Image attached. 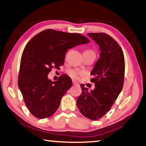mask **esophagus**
I'll return each instance as SVG.
<instances>
[{
  "label": "esophagus",
  "instance_id": "esophagus-1",
  "mask_svg": "<svg viewBox=\"0 0 146 146\" xmlns=\"http://www.w3.org/2000/svg\"><path fill=\"white\" fill-rule=\"evenodd\" d=\"M72 84L74 85V86H75V85H78V83L75 82V81H73V82H72Z\"/></svg>",
  "mask_w": 146,
  "mask_h": 146
}]
</instances>
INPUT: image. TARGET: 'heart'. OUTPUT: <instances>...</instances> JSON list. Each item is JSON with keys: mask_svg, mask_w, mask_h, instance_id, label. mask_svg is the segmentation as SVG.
I'll list each match as a JSON object with an SVG mask.
<instances>
[{"mask_svg": "<svg viewBox=\"0 0 146 146\" xmlns=\"http://www.w3.org/2000/svg\"><path fill=\"white\" fill-rule=\"evenodd\" d=\"M84 52H93L95 53L94 51H91V50H87ZM68 75L70 76V77L72 78L74 80H78L79 78L81 77V76H83L86 74V72L82 70H76V69H72V70H70L68 71Z\"/></svg>", "mask_w": 146, "mask_h": 146, "instance_id": "b5f03b06", "label": "heart"}]
</instances>
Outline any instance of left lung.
Here are the masks:
<instances>
[{"mask_svg":"<svg viewBox=\"0 0 146 146\" xmlns=\"http://www.w3.org/2000/svg\"><path fill=\"white\" fill-rule=\"evenodd\" d=\"M100 46V59L91 74L94 78V90L80 85L82 94L77 100L81 113L91 120L102 117L108 111L121 91L125 77V59L119 45L110 36L103 33H88Z\"/></svg>","mask_w":146,"mask_h":146,"instance_id":"left-lung-1","label":"left lung"}]
</instances>
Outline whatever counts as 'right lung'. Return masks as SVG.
<instances>
[{"mask_svg":"<svg viewBox=\"0 0 146 146\" xmlns=\"http://www.w3.org/2000/svg\"><path fill=\"white\" fill-rule=\"evenodd\" d=\"M89 42L87 38L78 33L46 29L27 44L20 62L18 86L25 104L35 117H49L59 108L72 82L66 74L51 82L48 74L53 68L58 69L64 64L68 49Z\"/></svg>","mask_w":146,"mask_h":146,"instance_id":"1","label":"right lung"}]
</instances>
